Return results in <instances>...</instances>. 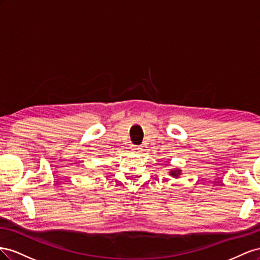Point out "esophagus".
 I'll return each mask as SVG.
<instances>
[{
    "instance_id": "obj_1",
    "label": "esophagus",
    "mask_w": 260,
    "mask_h": 260,
    "mask_svg": "<svg viewBox=\"0 0 260 260\" xmlns=\"http://www.w3.org/2000/svg\"><path fill=\"white\" fill-rule=\"evenodd\" d=\"M142 149H143V148L140 146H133L132 147V150L134 152H140V151H142Z\"/></svg>"
}]
</instances>
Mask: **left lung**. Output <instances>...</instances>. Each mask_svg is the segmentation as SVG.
Here are the masks:
<instances>
[{"label": "left lung", "instance_id": "1", "mask_svg": "<svg viewBox=\"0 0 260 260\" xmlns=\"http://www.w3.org/2000/svg\"><path fill=\"white\" fill-rule=\"evenodd\" d=\"M180 171H181V170H172V171H171V175H173L174 177H176L177 175H180Z\"/></svg>", "mask_w": 260, "mask_h": 260}]
</instances>
